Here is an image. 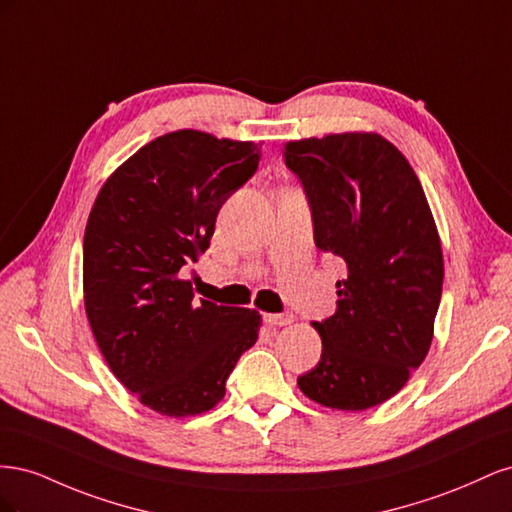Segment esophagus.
Instances as JSON below:
<instances>
[{
  "instance_id": "esophagus-1",
  "label": "esophagus",
  "mask_w": 512,
  "mask_h": 512,
  "mask_svg": "<svg viewBox=\"0 0 512 512\" xmlns=\"http://www.w3.org/2000/svg\"><path fill=\"white\" fill-rule=\"evenodd\" d=\"M265 322L271 327H286V324L294 322L292 314H265Z\"/></svg>"
}]
</instances>
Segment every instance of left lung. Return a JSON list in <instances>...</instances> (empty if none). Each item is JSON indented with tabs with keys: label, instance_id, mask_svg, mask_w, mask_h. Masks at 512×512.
Listing matches in <instances>:
<instances>
[{
	"label": "left lung",
	"instance_id": "1",
	"mask_svg": "<svg viewBox=\"0 0 512 512\" xmlns=\"http://www.w3.org/2000/svg\"><path fill=\"white\" fill-rule=\"evenodd\" d=\"M284 160L303 183L318 250L348 269L335 314L312 322L320 361L297 384L320 406L374 408L429 352L444 282L436 222L410 162L376 132L290 141Z\"/></svg>",
	"mask_w": 512,
	"mask_h": 512
}]
</instances>
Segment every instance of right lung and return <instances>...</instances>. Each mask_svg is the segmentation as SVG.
Instances as JSON below:
<instances>
[{"mask_svg":"<svg viewBox=\"0 0 512 512\" xmlns=\"http://www.w3.org/2000/svg\"><path fill=\"white\" fill-rule=\"evenodd\" d=\"M260 145L198 130L158 136L106 179L83 241L89 327L115 378L164 416L218 406L256 309L194 299L183 267L205 254L226 198L250 179Z\"/></svg>","mask_w":512,"mask_h":512,"instance_id":"right-lung-1","label":"right lung"}]
</instances>
